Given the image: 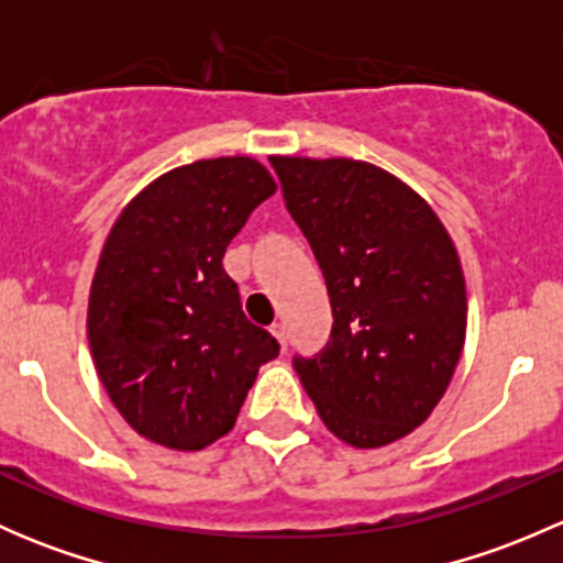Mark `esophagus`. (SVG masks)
Masks as SVG:
<instances>
[{
	"label": "esophagus",
	"instance_id": "1",
	"mask_svg": "<svg viewBox=\"0 0 563 563\" xmlns=\"http://www.w3.org/2000/svg\"><path fill=\"white\" fill-rule=\"evenodd\" d=\"M272 334H275V338H277V343H280L283 349H286V343H288V334H286V327H283L280 321H275V323H272Z\"/></svg>",
	"mask_w": 563,
	"mask_h": 563
}]
</instances>
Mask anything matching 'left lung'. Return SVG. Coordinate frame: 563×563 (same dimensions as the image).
I'll return each mask as SVG.
<instances>
[{"label":"left lung","instance_id":"1","mask_svg":"<svg viewBox=\"0 0 563 563\" xmlns=\"http://www.w3.org/2000/svg\"><path fill=\"white\" fill-rule=\"evenodd\" d=\"M294 223L332 302V334L294 356L318 417L356 450L391 444L430 417L465 343L457 250L424 198L349 157H272Z\"/></svg>","mask_w":563,"mask_h":563}]
</instances>
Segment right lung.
<instances>
[{"label":"right lung","instance_id":"right-lung-1","mask_svg":"<svg viewBox=\"0 0 563 563\" xmlns=\"http://www.w3.org/2000/svg\"><path fill=\"white\" fill-rule=\"evenodd\" d=\"M275 187L253 157L198 161L144 187L108 234L89 349L113 406L155 444L196 452L229 433L258 367L280 354L223 269L229 242Z\"/></svg>","mask_w":563,"mask_h":563}]
</instances>
